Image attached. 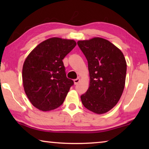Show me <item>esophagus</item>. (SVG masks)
Masks as SVG:
<instances>
[{
    "instance_id": "esophagus-1",
    "label": "esophagus",
    "mask_w": 149,
    "mask_h": 149,
    "mask_svg": "<svg viewBox=\"0 0 149 149\" xmlns=\"http://www.w3.org/2000/svg\"><path fill=\"white\" fill-rule=\"evenodd\" d=\"M79 81H80V78H79V77L74 80V84L75 85H77V84H79Z\"/></svg>"
}]
</instances>
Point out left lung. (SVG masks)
Returning a JSON list of instances; mask_svg holds the SVG:
<instances>
[{
	"mask_svg": "<svg viewBox=\"0 0 149 149\" xmlns=\"http://www.w3.org/2000/svg\"><path fill=\"white\" fill-rule=\"evenodd\" d=\"M88 62L89 87L81 96L84 107L98 114L116 105L125 87L127 64L120 49L108 40L94 37L78 41Z\"/></svg>",
	"mask_w": 149,
	"mask_h": 149,
	"instance_id": "8db88e82",
	"label": "left lung"
}]
</instances>
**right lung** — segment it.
<instances>
[{
  "label": "right lung",
  "mask_w": 149,
  "mask_h": 149,
  "mask_svg": "<svg viewBox=\"0 0 149 149\" xmlns=\"http://www.w3.org/2000/svg\"><path fill=\"white\" fill-rule=\"evenodd\" d=\"M75 46L73 39L52 37L39 43L25 60L23 86L37 109L52 110L64 102L74 81L67 78L62 60Z\"/></svg>",
  "instance_id": "add662e5"
}]
</instances>
